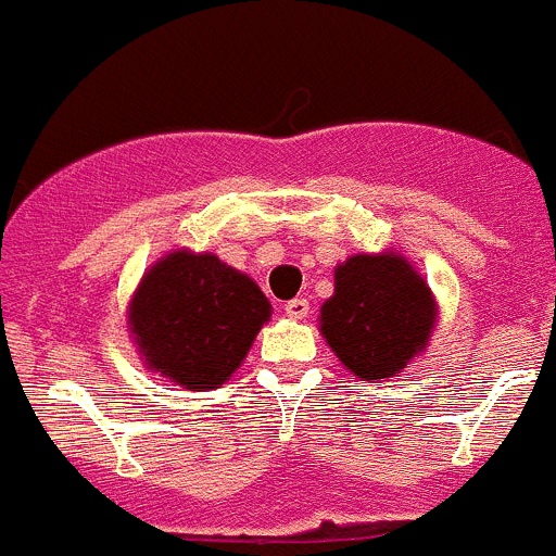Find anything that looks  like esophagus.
<instances>
[{"label": "esophagus", "mask_w": 556, "mask_h": 556, "mask_svg": "<svg viewBox=\"0 0 556 556\" xmlns=\"http://www.w3.org/2000/svg\"><path fill=\"white\" fill-rule=\"evenodd\" d=\"M283 311H286V316L294 318V321H300V318H305L307 313H311V305H307L305 296H294V300L286 302Z\"/></svg>", "instance_id": "34e87169"}]
</instances>
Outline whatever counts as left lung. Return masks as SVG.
Returning a JSON list of instances; mask_svg holds the SVG:
<instances>
[{"label":"left lung","mask_w":556,"mask_h":556,"mask_svg":"<svg viewBox=\"0 0 556 556\" xmlns=\"http://www.w3.org/2000/svg\"><path fill=\"white\" fill-rule=\"evenodd\" d=\"M438 300L400 251L354 254L334 267V291L318 313V332L340 365L362 381L400 376L430 345Z\"/></svg>","instance_id":"8db88e82"}]
</instances>
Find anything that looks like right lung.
Returning a JSON list of instances; mask_svg holds the SVG:
<instances>
[{"instance_id": "right-lung-1", "label": "right lung", "mask_w": 556, "mask_h": 556, "mask_svg": "<svg viewBox=\"0 0 556 556\" xmlns=\"http://www.w3.org/2000/svg\"><path fill=\"white\" fill-rule=\"evenodd\" d=\"M273 305L254 278L211 251L175 249L142 273L126 329L151 372L211 392L243 365Z\"/></svg>"}]
</instances>
